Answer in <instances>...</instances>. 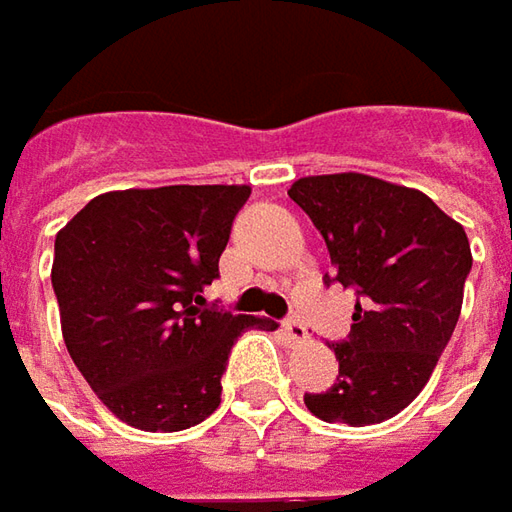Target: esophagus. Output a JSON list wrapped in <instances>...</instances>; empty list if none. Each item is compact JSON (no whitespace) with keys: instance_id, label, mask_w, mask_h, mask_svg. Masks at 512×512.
Listing matches in <instances>:
<instances>
[{"instance_id":"esophagus-1","label":"esophagus","mask_w":512,"mask_h":512,"mask_svg":"<svg viewBox=\"0 0 512 512\" xmlns=\"http://www.w3.org/2000/svg\"><path fill=\"white\" fill-rule=\"evenodd\" d=\"M283 335H286L292 344H303V341L309 338V329H306V323L300 321V318H289V321L283 323Z\"/></svg>"}]
</instances>
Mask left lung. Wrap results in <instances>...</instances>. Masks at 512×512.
<instances>
[{
    "label": "left lung",
    "mask_w": 512,
    "mask_h": 512,
    "mask_svg": "<svg viewBox=\"0 0 512 512\" xmlns=\"http://www.w3.org/2000/svg\"><path fill=\"white\" fill-rule=\"evenodd\" d=\"M289 197L323 234L335 278L358 303L346 341L332 344L338 378L303 404L321 421L381 424L412 404L450 344L470 240L424 191L369 174L300 177Z\"/></svg>",
    "instance_id": "left-lung-1"
}]
</instances>
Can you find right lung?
Masks as SVG:
<instances>
[{"mask_svg":"<svg viewBox=\"0 0 512 512\" xmlns=\"http://www.w3.org/2000/svg\"><path fill=\"white\" fill-rule=\"evenodd\" d=\"M249 186H163L94 197L54 243L62 338L120 421L177 433L220 407V378L246 329L275 323L206 309Z\"/></svg>","mask_w":512,"mask_h":512,"instance_id":"obj_1","label":"right lung"}]
</instances>
